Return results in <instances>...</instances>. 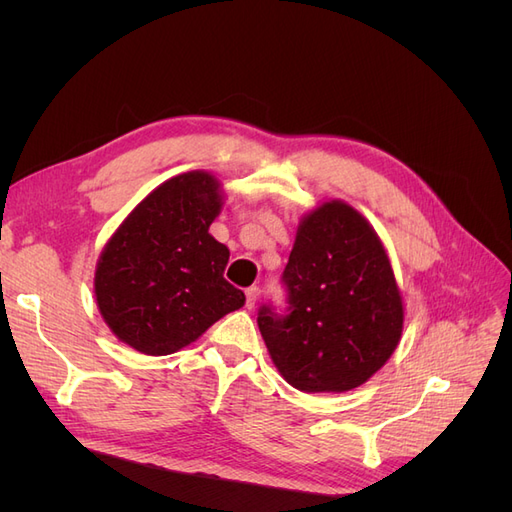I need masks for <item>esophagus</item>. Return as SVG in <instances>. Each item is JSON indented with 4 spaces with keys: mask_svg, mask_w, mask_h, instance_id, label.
Instances as JSON below:
<instances>
[{
    "mask_svg": "<svg viewBox=\"0 0 512 512\" xmlns=\"http://www.w3.org/2000/svg\"><path fill=\"white\" fill-rule=\"evenodd\" d=\"M256 301H258V288H256V286L247 288V290H245V305H247V307H254Z\"/></svg>",
    "mask_w": 512,
    "mask_h": 512,
    "instance_id": "obj_1",
    "label": "esophagus"
}]
</instances>
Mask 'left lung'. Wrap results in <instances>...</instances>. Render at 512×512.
<instances>
[{
    "instance_id": "obj_1",
    "label": "left lung",
    "mask_w": 512,
    "mask_h": 512,
    "mask_svg": "<svg viewBox=\"0 0 512 512\" xmlns=\"http://www.w3.org/2000/svg\"><path fill=\"white\" fill-rule=\"evenodd\" d=\"M282 282L288 312H258L282 378L303 393H346L391 359L404 301L389 254L363 215L329 200L303 215Z\"/></svg>"
}]
</instances>
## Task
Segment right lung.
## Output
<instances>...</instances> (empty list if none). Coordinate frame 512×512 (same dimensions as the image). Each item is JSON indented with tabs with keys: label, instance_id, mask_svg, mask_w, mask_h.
Returning a JSON list of instances; mask_svg holds the SVG:
<instances>
[{
	"label": "right lung",
	"instance_id": "add662e5",
	"mask_svg": "<svg viewBox=\"0 0 512 512\" xmlns=\"http://www.w3.org/2000/svg\"><path fill=\"white\" fill-rule=\"evenodd\" d=\"M220 181L190 170L158 185L108 239L94 292L108 329L130 348L164 356L243 307L224 280L228 247L209 235L222 211Z\"/></svg>",
	"mask_w": 512,
	"mask_h": 512
}]
</instances>
